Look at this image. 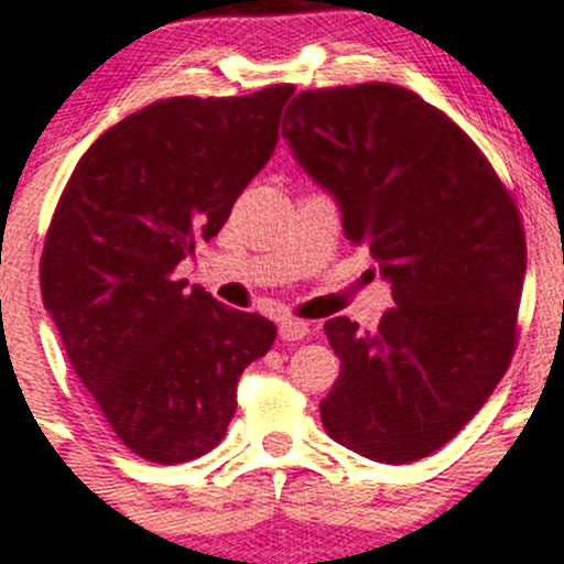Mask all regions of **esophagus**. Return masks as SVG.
Listing matches in <instances>:
<instances>
[{"label": "esophagus", "mask_w": 564, "mask_h": 564, "mask_svg": "<svg viewBox=\"0 0 564 564\" xmlns=\"http://www.w3.org/2000/svg\"><path fill=\"white\" fill-rule=\"evenodd\" d=\"M278 336H281V341H303V338L308 336V325H305L303 319L283 316V319L278 322Z\"/></svg>", "instance_id": "obj_1"}]
</instances>
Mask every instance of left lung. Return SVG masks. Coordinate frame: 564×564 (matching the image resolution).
Listing matches in <instances>:
<instances>
[{
	"label": "left lung",
	"mask_w": 564,
	"mask_h": 564,
	"mask_svg": "<svg viewBox=\"0 0 564 564\" xmlns=\"http://www.w3.org/2000/svg\"><path fill=\"white\" fill-rule=\"evenodd\" d=\"M283 137L397 303L371 333L325 322L341 360L319 402L325 433L369 460H421L477 415L516 352L521 212L471 137L408 87L303 90Z\"/></svg>",
	"instance_id": "8db88e82"
}]
</instances>
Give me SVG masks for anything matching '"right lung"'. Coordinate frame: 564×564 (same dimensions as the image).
<instances>
[{"label": "right lung", "mask_w": 564, "mask_h": 564, "mask_svg": "<svg viewBox=\"0 0 564 564\" xmlns=\"http://www.w3.org/2000/svg\"><path fill=\"white\" fill-rule=\"evenodd\" d=\"M294 85L149 104L85 151L41 256L43 305L70 369L126 449L176 466L215 449L245 366L275 325L173 270L209 242L278 143Z\"/></svg>", "instance_id": "obj_1"}]
</instances>
